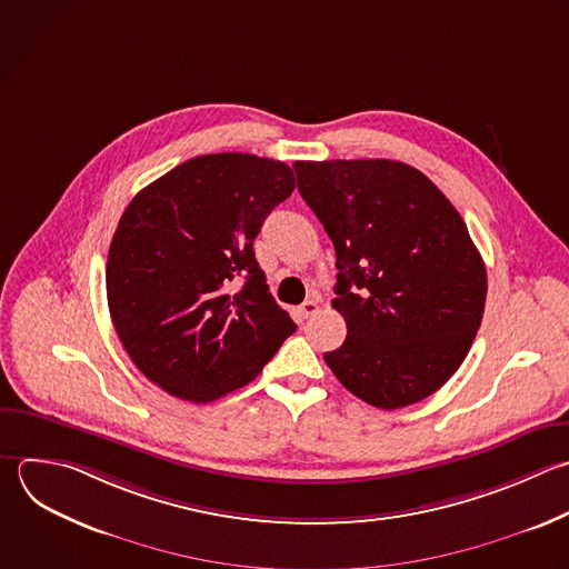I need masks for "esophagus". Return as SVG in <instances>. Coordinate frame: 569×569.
Masks as SVG:
<instances>
[{
    "label": "esophagus",
    "instance_id": "obj_1",
    "mask_svg": "<svg viewBox=\"0 0 569 569\" xmlns=\"http://www.w3.org/2000/svg\"><path fill=\"white\" fill-rule=\"evenodd\" d=\"M318 300H305L302 305H300V316L307 320V318H311V316H316L318 313Z\"/></svg>",
    "mask_w": 569,
    "mask_h": 569
}]
</instances>
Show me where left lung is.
Here are the masks:
<instances>
[{
	"mask_svg": "<svg viewBox=\"0 0 569 569\" xmlns=\"http://www.w3.org/2000/svg\"><path fill=\"white\" fill-rule=\"evenodd\" d=\"M298 191L336 249L333 307L347 340L325 353L360 400L398 409L440 389L482 320L485 262L467 224L396 160L293 162Z\"/></svg>",
	"mask_w": 569,
	"mask_h": 569,
	"instance_id": "left-lung-1",
	"label": "left lung"
}]
</instances>
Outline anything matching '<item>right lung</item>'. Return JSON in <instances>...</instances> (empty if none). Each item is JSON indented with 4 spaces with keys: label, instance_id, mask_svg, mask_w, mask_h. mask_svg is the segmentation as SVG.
Instances as JSON below:
<instances>
[{
    "label": "right lung",
    "instance_id": "right-lung-1",
    "mask_svg": "<svg viewBox=\"0 0 569 569\" xmlns=\"http://www.w3.org/2000/svg\"><path fill=\"white\" fill-rule=\"evenodd\" d=\"M293 189L284 162L211 153L151 182L122 213L107 262L109 311L136 367L167 393L222 398L296 331L253 253L264 218Z\"/></svg>",
    "mask_w": 569,
    "mask_h": 569
}]
</instances>
